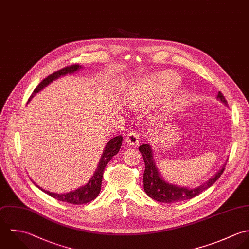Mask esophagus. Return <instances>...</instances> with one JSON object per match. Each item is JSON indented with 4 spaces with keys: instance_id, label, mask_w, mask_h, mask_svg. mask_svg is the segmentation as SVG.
Here are the masks:
<instances>
[{
    "instance_id": "34e87169",
    "label": "esophagus",
    "mask_w": 249,
    "mask_h": 249,
    "mask_svg": "<svg viewBox=\"0 0 249 249\" xmlns=\"http://www.w3.org/2000/svg\"><path fill=\"white\" fill-rule=\"evenodd\" d=\"M125 142L130 145L137 147L140 144V134L138 131H132L129 134H127L125 138Z\"/></svg>"
}]
</instances>
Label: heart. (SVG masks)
<instances>
[{
    "mask_svg": "<svg viewBox=\"0 0 249 249\" xmlns=\"http://www.w3.org/2000/svg\"><path fill=\"white\" fill-rule=\"evenodd\" d=\"M180 83V76L172 71L140 78L131 85L126 94V102L134 109H142L154 106L165 96L157 116L159 120L169 118L188 99L189 93L186 89L174 90Z\"/></svg>",
    "mask_w": 249,
    "mask_h": 249,
    "instance_id": "1",
    "label": "heart"
}]
</instances>
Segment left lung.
<instances>
[{
    "mask_svg": "<svg viewBox=\"0 0 249 249\" xmlns=\"http://www.w3.org/2000/svg\"><path fill=\"white\" fill-rule=\"evenodd\" d=\"M216 99L228 107L227 101L219 91ZM140 151L143 157L145 163V170L143 173V189L146 195L156 201L162 203H174L185 201L197 196L202 192L213 185L222 174L226 162L222 164L220 169L212 176L207 182L200 185L197 188H187L171 184L163 179L155 160L154 150L150 144H142L140 146ZM227 161V160H226Z\"/></svg>",
    "mask_w": 249,
    "mask_h": 249,
    "instance_id": "1",
    "label": "left lung"
}]
</instances>
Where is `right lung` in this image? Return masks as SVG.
<instances>
[{"label": "right lung", "mask_w": 249, "mask_h": 249, "mask_svg": "<svg viewBox=\"0 0 249 249\" xmlns=\"http://www.w3.org/2000/svg\"><path fill=\"white\" fill-rule=\"evenodd\" d=\"M83 67L79 64H74L71 66H67L65 68H62L54 73H53L50 76H48L46 79H44L34 90L33 94L31 95L29 102L33 99L36 93L40 92L43 89H45L47 86H49L51 83H53V81L57 80L60 77L66 76L67 74H73L77 71H79L80 69H82ZM122 144V136H118L115 137L113 139H111L110 141L107 142V143L105 146V149L103 151V154L100 158L99 163L97 166V169L95 170L94 174L92 175V177L89 179V181L85 185L82 186L81 188L69 192L67 194H55V193H50L48 191L43 190L42 188H40L39 186H37L35 182H33L38 189H40L42 192H44L45 194L49 195L52 197L57 199L59 201H63V202H67V203H71V204H77V205H81V204H86L89 203L92 200L96 198L100 194L101 191V185H102V179H103V174H104V170L106 165L108 163V161L111 160V158L116 155L118 153V151L121 147Z\"/></svg>", "instance_id": "add662e5"}]
</instances>
